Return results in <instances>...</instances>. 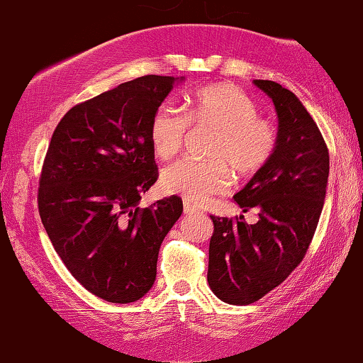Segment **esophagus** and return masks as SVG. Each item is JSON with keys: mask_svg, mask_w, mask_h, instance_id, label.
<instances>
[{"mask_svg": "<svg viewBox=\"0 0 363 363\" xmlns=\"http://www.w3.org/2000/svg\"><path fill=\"white\" fill-rule=\"evenodd\" d=\"M182 205H184V213H187V215H194V213H199L200 211L199 206L192 205L191 202H189V200H184Z\"/></svg>", "mask_w": 363, "mask_h": 363, "instance_id": "esophagus-1", "label": "esophagus"}]
</instances>
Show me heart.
<instances>
[{
	"label": "heart",
	"instance_id": "obj_1",
	"mask_svg": "<svg viewBox=\"0 0 363 363\" xmlns=\"http://www.w3.org/2000/svg\"><path fill=\"white\" fill-rule=\"evenodd\" d=\"M189 125L216 130L206 157L208 161L184 160L161 174L164 192L202 203L211 195L226 192L233 176L252 179L267 168L278 148V130L260 118L257 103L229 84L210 85L187 96L184 113L160 106L150 121L148 137L155 157L169 160L181 152Z\"/></svg>",
	"mask_w": 363,
	"mask_h": 363
}]
</instances>
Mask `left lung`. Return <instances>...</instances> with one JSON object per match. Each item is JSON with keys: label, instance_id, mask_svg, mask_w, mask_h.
Wrapping results in <instances>:
<instances>
[{"label": "left lung", "instance_id": "8db88e82", "mask_svg": "<svg viewBox=\"0 0 363 363\" xmlns=\"http://www.w3.org/2000/svg\"><path fill=\"white\" fill-rule=\"evenodd\" d=\"M278 113V148L260 174L234 195L244 216H211L208 284L233 306L257 302L301 264L323 210L330 155L323 135L301 100L273 80H254Z\"/></svg>", "mask_w": 363, "mask_h": 363}]
</instances>
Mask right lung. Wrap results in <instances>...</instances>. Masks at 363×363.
Masks as SVG:
<instances>
[{
	"mask_svg": "<svg viewBox=\"0 0 363 363\" xmlns=\"http://www.w3.org/2000/svg\"><path fill=\"white\" fill-rule=\"evenodd\" d=\"M176 80L143 76L72 106L43 161L45 231L74 278L106 302H135L150 291L161 242L182 213L177 195L137 206L158 179L150 121Z\"/></svg>",
	"mask_w": 363,
	"mask_h": 363,
	"instance_id": "1",
	"label": "right lung"
}]
</instances>
